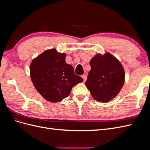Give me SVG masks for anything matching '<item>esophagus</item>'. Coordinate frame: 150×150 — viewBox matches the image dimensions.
<instances>
[{
	"label": "esophagus",
	"instance_id": "esophagus-1",
	"mask_svg": "<svg viewBox=\"0 0 150 150\" xmlns=\"http://www.w3.org/2000/svg\"><path fill=\"white\" fill-rule=\"evenodd\" d=\"M82 78H83L84 81L85 82V81H86V79H87V76H86V74H83V75H82Z\"/></svg>",
	"mask_w": 150,
	"mask_h": 150
}]
</instances>
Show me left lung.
<instances>
[{"label": "left lung", "instance_id": "left-lung-1", "mask_svg": "<svg viewBox=\"0 0 150 150\" xmlns=\"http://www.w3.org/2000/svg\"><path fill=\"white\" fill-rule=\"evenodd\" d=\"M86 87L98 101L107 103L115 98L125 83V70L121 62L110 53L98 54L91 59Z\"/></svg>", "mask_w": 150, "mask_h": 150}]
</instances>
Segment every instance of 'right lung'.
Masks as SVG:
<instances>
[{"label": "right lung", "instance_id": "1", "mask_svg": "<svg viewBox=\"0 0 150 150\" xmlns=\"http://www.w3.org/2000/svg\"><path fill=\"white\" fill-rule=\"evenodd\" d=\"M66 54L58 52L55 49H48L30 63L32 82L48 101H61L70 94L73 86L83 81L74 74L73 67L66 62Z\"/></svg>", "mask_w": 150, "mask_h": 150}]
</instances>
